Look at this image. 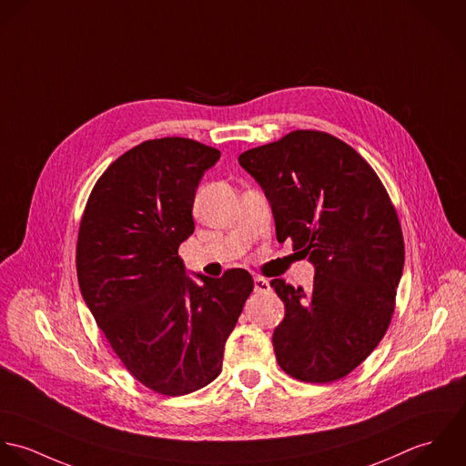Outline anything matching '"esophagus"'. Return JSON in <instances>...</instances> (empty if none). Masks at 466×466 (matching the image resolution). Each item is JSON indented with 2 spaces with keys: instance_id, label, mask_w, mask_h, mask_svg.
<instances>
[{
  "instance_id": "34e87169",
  "label": "esophagus",
  "mask_w": 466,
  "mask_h": 466,
  "mask_svg": "<svg viewBox=\"0 0 466 466\" xmlns=\"http://www.w3.org/2000/svg\"><path fill=\"white\" fill-rule=\"evenodd\" d=\"M254 289H256L258 293H268V291L272 289V286H270L268 280L263 279V278H256V279H254Z\"/></svg>"
}]
</instances>
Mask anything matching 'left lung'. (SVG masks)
I'll return each instance as SVG.
<instances>
[{
	"mask_svg": "<svg viewBox=\"0 0 466 466\" xmlns=\"http://www.w3.org/2000/svg\"><path fill=\"white\" fill-rule=\"evenodd\" d=\"M238 160L272 205L278 241L315 267L308 291L270 282L284 302L272 339L280 370L340 380L371 355L394 311L405 247L389 194L351 146L322 131H291Z\"/></svg>",
	"mask_w": 466,
	"mask_h": 466,
	"instance_id": "8db88e82",
	"label": "left lung"
}]
</instances>
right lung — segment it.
Masks as SVG:
<instances>
[{"instance_id":"right-lung-1","label":"right lung","mask_w":466,"mask_h":466,"mask_svg":"<svg viewBox=\"0 0 466 466\" xmlns=\"http://www.w3.org/2000/svg\"><path fill=\"white\" fill-rule=\"evenodd\" d=\"M221 153L190 138L142 142L96 180L77 239V279L96 326L126 370L166 396L208 385L252 276H187L180 245L194 232L192 203Z\"/></svg>"}]
</instances>
